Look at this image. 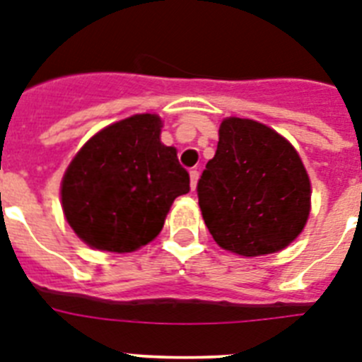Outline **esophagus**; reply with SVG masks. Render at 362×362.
Returning a JSON list of instances; mask_svg holds the SVG:
<instances>
[{
    "instance_id": "obj_1",
    "label": "esophagus",
    "mask_w": 362,
    "mask_h": 362,
    "mask_svg": "<svg viewBox=\"0 0 362 362\" xmlns=\"http://www.w3.org/2000/svg\"><path fill=\"white\" fill-rule=\"evenodd\" d=\"M197 179H199V172H197V170H190V188H192V190H196Z\"/></svg>"
}]
</instances>
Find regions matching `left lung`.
I'll use <instances>...</instances> for the list:
<instances>
[{
    "mask_svg": "<svg viewBox=\"0 0 362 362\" xmlns=\"http://www.w3.org/2000/svg\"><path fill=\"white\" fill-rule=\"evenodd\" d=\"M310 177L297 150L263 123L226 117L199 183L201 214L214 241L243 257L274 254L303 232Z\"/></svg>",
    "mask_w": 362,
    "mask_h": 362,
    "instance_id": "8db88e82",
    "label": "left lung"
}]
</instances>
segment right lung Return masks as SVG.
<instances>
[{
	"label": "right lung",
	"mask_w": 362,
	"mask_h": 362,
	"mask_svg": "<svg viewBox=\"0 0 362 362\" xmlns=\"http://www.w3.org/2000/svg\"><path fill=\"white\" fill-rule=\"evenodd\" d=\"M163 121L136 114L99 130L70 161L62 181L69 225L92 248L134 252L158 238L190 175L177 150L163 145Z\"/></svg>",
	"instance_id": "1"
}]
</instances>
